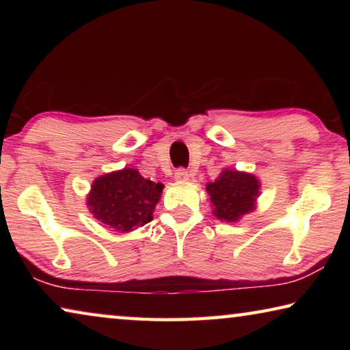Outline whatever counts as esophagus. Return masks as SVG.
<instances>
[{"mask_svg":"<svg viewBox=\"0 0 350 350\" xmlns=\"http://www.w3.org/2000/svg\"><path fill=\"white\" fill-rule=\"evenodd\" d=\"M174 179L177 182H188L189 180V173H188L187 170H183V168L177 170L176 174H174Z\"/></svg>","mask_w":350,"mask_h":350,"instance_id":"obj_1","label":"esophagus"}]
</instances>
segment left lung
<instances>
[{"label":"left lung","mask_w":350,"mask_h":350,"mask_svg":"<svg viewBox=\"0 0 350 350\" xmlns=\"http://www.w3.org/2000/svg\"><path fill=\"white\" fill-rule=\"evenodd\" d=\"M213 215L222 222H238L256 210L260 180L245 171L224 168L215 182L206 183Z\"/></svg>","instance_id":"left-lung-1"}]
</instances>
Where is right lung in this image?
<instances>
[{
	"label": "right lung",
	"instance_id": "obj_1",
	"mask_svg": "<svg viewBox=\"0 0 350 350\" xmlns=\"http://www.w3.org/2000/svg\"><path fill=\"white\" fill-rule=\"evenodd\" d=\"M163 183L145 179L137 170L122 168L98 176L86 196L91 215L109 228L129 233L152 221Z\"/></svg>",
	"mask_w": 350,
	"mask_h": 350
}]
</instances>
